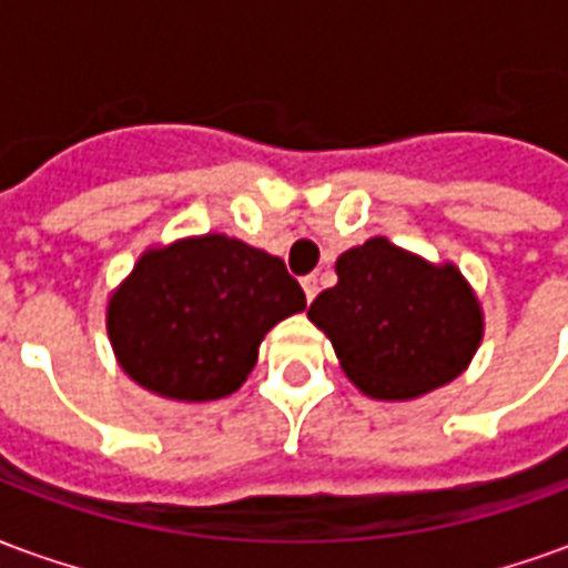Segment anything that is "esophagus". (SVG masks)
Returning a JSON list of instances; mask_svg holds the SVG:
<instances>
[{"mask_svg": "<svg viewBox=\"0 0 568 568\" xmlns=\"http://www.w3.org/2000/svg\"><path fill=\"white\" fill-rule=\"evenodd\" d=\"M301 285H304V295H307V301H313V297L320 295V276H304Z\"/></svg>", "mask_w": 568, "mask_h": 568, "instance_id": "1", "label": "esophagus"}]
</instances>
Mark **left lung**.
<instances>
[{
	"instance_id": "1",
	"label": "left lung",
	"mask_w": 568,
	"mask_h": 568,
	"mask_svg": "<svg viewBox=\"0 0 568 568\" xmlns=\"http://www.w3.org/2000/svg\"><path fill=\"white\" fill-rule=\"evenodd\" d=\"M337 285L307 316L328 334L341 368L358 389L383 402H407L459 377L480 346L484 313L453 264L371 236L344 252Z\"/></svg>"
}]
</instances>
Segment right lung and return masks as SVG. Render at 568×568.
Returning a JSON list of instances; mask_svg holds the SVG:
<instances>
[{"label": "right lung", "instance_id": "right-lung-1", "mask_svg": "<svg viewBox=\"0 0 568 568\" xmlns=\"http://www.w3.org/2000/svg\"><path fill=\"white\" fill-rule=\"evenodd\" d=\"M307 307L283 258L224 234L149 248L109 297L105 328L121 368L173 402L236 393L276 322Z\"/></svg>", "mask_w": 568, "mask_h": 568}]
</instances>
